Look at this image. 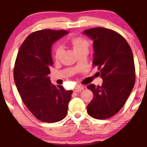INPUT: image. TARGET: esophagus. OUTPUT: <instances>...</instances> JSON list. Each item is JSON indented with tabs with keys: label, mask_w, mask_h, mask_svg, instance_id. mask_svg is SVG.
I'll use <instances>...</instances> for the list:
<instances>
[{
	"label": "esophagus",
	"mask_w": 147,
	"mask_h": 147,
	"mask_svg": "<svg viewBox=\"0 0 147 147\" xmlns=\"http://www.w3.org/2000/svg\"><path fill=\"white\" fill-rule=\"evenodd\" d=\"M84 89V87L81 85H77L74 87L73 91L75 92H79Z\"/></svg>",
	"instance_id": "esophagus-1"
}]
</instances>
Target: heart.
Masks as SVG:
<instances>
[{
	"instance_id": "1",
	"label": "heart",
	"mask_w": 147,
	"mask_h": 147,
	"mask_svg": "<svg viewBox=\"0 0 147 147\" xmlns=\"http://www.w3.org/2000/svg\"><path fill=\"white\" fill-rule=\"evenodd\" d=\"M70 42L73 47V49L76 53H78L83 51H88L90 43L88 40L82 37H74L71 38ZM63 49L61 47H58L55 52V60L58 61L61 57Z\"/></svg>"
}]
</instances>
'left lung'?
<instances>
[{"label": "left lung", "mask_w": 147, "mask_h": 147, "mask_svg": "<svg viewBox=\"0 0 147 147\" xmlns=\"http://www.w3.org/2000/svg\"><path fill=\"white\" fill-rule=\"evenodd\" d=\"M84 34L93 40L92 65L103 80L101 86H87L94 94L86 107L88 114L96 119H109L122 109L135 85L133 53L124 37L111 29L97 27Z\"/></svg>", "instance_id": "1"}]
</instances>
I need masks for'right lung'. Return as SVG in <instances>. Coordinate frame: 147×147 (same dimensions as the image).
Instances as JSON below:
<instances>
[{
  "mask_svg": "<svg viewBox=\"0 0 147 147\" xmlns=\"http://www.w3.org/2000/svg\"><path fill=\"white\" fill-rule=\"evenodd\" d=\"M65 30L33 32L20 46L14 68V79L24 104L32 114L45 123L65 119L72 90L51 83L49 74L53 65L51 47L68 34Z\"/></svg>",
  "mask_w": 147,
  "mask_h": 147,
  "instance_id": "1",
  "label": "right lung"
}]
</instances>
